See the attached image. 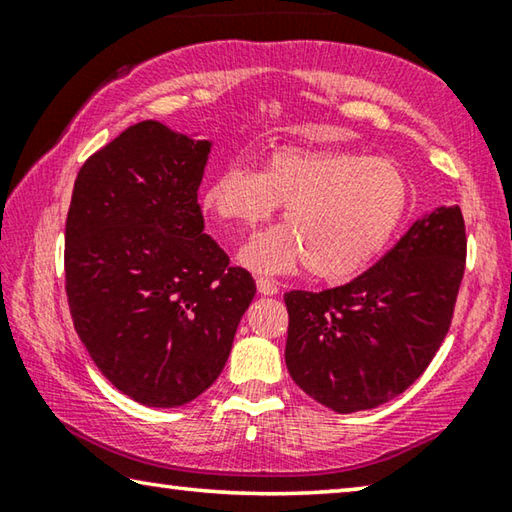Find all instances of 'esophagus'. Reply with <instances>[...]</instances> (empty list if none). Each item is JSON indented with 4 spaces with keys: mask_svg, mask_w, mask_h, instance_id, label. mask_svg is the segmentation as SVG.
I'll use <instances>...</instances> for the list:
<instances>
[{
    "mask_svg": "<svg viewBox=\"0 0 512 512\" xmlns=\"http://www.w3.org/2000/svg\"><path fill=\"white\" fill-rule=\"evenodd\" d=\"M257 291L262 293V296H275L280 287H277V282L271 280V277H257Z\"/></svg>",
    "mask_w": 512,
    "mask_h": 512,
    "instance_id": "1",
    "label": "esophagus"
}]
</instances>
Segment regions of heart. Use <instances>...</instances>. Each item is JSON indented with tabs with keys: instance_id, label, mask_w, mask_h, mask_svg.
Instances as JSON below:
<instances>
[{
	"instance_id": "heart-1",
	"label": "heart",
	"mask_w": 512,
	"mask_h": 512,
	"mask_svg": "<svg viewBox=\"0 0 512 512\" xmlns=\"http://www.w3.org/2000/svg\"><path fill=\"white\" fill-rule=\"evenodd\" d=\"M411 203V183L393 160L366 153L277 146L259 171L232 160L203 192V207L223 228L250 230L284 205L289 225L241 248V264L264 273L307 271L343 282L377 262Z\"/></svg>"
}]
</instances>
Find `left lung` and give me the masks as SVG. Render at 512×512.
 Returning <instances> with one entry per match:
<instances>
[{
	"instance_id": "obj_1",
	"label": "left lung",
	"mask_w": 512,
	"mask_h": 512,
	"mask_svg": "<svg viewBox=\"0 0 512 512\" xmlns=\"http://www.w3.org/2000/svg\"><path fill=\"white\" fill-rule=\"evenodd\" d=\"M465 253L461 207H436L352 282L289 291L291 379L336 413L375 409L404 393L449 332Z\"/></svg>"
}]
</instances>
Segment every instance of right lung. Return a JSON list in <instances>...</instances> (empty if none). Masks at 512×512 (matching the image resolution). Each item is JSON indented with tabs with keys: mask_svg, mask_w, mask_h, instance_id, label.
I'll use <instances>...</instances> for the list:
<instances>
[{
	"mask_svg": "<svg viewBox=\"0 0 512 512\" xmlns=\"http://www.w3.org/2000/svg\"><path fill=\"white\" fill-rule=\"evenodd\" d=\"M210 149L140 121L85 160L67 212L76 334L112 386L155 409L214 384L257 291L203 232L198 187Z\"/></svg>",
	"mask_w": 512,
	"mask_h": 512,
	"instance_id": "add662e5",
	"label": "right lung"
}]
</instances>
